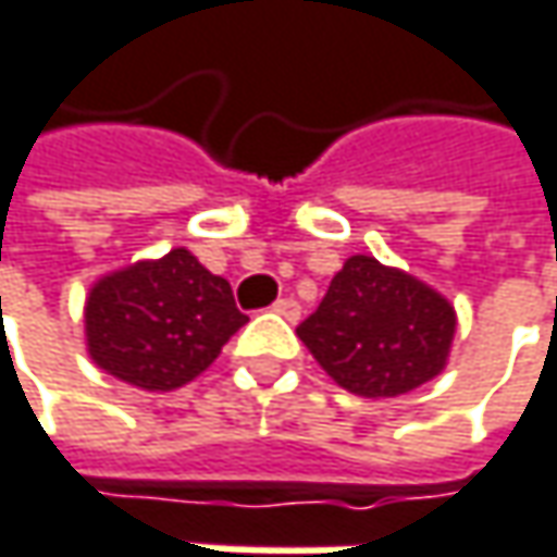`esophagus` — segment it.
<instances>
[{
    "label": "esophagus",
    "mask_w": 557,
    "mask_h": 557,
    "mask_svg": "<svg viewBox=\"0 0 557 557\" xmlns=\"http://www.w3.org/2000/svg\"><path fill=\"white\" fill-rule=\"evenodd\" d=\"M272 311L282 313L285 320H298V317H301V305H298L295 298H278V301L272 305Z\"/></svg>",
    "instance_id": "esophagus-1"
}]
</instances>
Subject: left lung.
I'll return each mask as SVG.
<instances>
[{
    "instance_id": "1",
    "label": "left lung",
    "mask_w": 557,
    "mask_h": 557,
    "mask_svg": "<svg viewBox=\"0 0 557 557\" xmlns=\"http://www.w3.org/2000/svg\"><path fill=\"white\" fill-rule=\"evenodd\" d=\"M298 336L339 387L359 397H397L443 372L455 311L413 275L375 256H352L320 308L301 320Z\"/></svg>"
}]
</instances>
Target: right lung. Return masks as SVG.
Masks as SVG:
<instances>
[{
	"label": "right lung",
	"instance_id": "add662e5",
	"mask_svg": "<svg viewBox=\"0 0 557 557\" xmlns=\"http://www.w3.org/2000/svg\"><path fill=\"white\" fill-rule=\"evenodd\" d=\"M244 323L231 282L188 249L104 275L86 301L92 362L144 391H173L201 375Z\"/></svg>",
	"mask_w": 557,
	"mask_h": 557
}]
</instances>
